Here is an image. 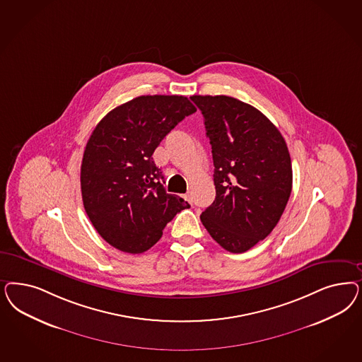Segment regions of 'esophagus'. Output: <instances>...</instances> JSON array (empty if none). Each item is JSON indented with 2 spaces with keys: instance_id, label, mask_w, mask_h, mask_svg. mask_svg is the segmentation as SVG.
I'll use <instances>...</instances> for the list:
<instances>
[{
  "instance_id": "1",
  "label": "esophagus",
  "mask_w": 362,
  "mask_h": 362,
  "mask_svg": "<svg viewBox=\"0 0 362 362\" xmlns=\"http://www.w3.org/2000/svg\"><path fill=\"white\" fill-rule=\"evenodd\" d=\"M184 197H185V199H187V202H190V204L193 202V199H192V194H190V193H187Z\"/></svg>"
}]
</instances>
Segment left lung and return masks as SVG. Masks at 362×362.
<instances>
[{
	"instance_id": "1",
	"label": "left lung",
	"mask_w": 362,
	"mask_h": 362,
	"mask_svg": "<svg viewBox=\"0 0 362 362\" xmlns=\"http://www.w3.org/2000/svg\"><path fill=\"white\" fill-rule=\"evenodd\" d=\"M214 163L216 199L201 222L232 253L268 237L292 192L291 154L280 130L255 106L229 95H192Z\"/></svg>"
}]
</instances>
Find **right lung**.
Instances as JSON below:
<instances>
[{
  "mask_svg": "<svg viewBox=\"0 0 362 362\" xmlns=\"http://www.w3.org/2000/svg\"><path fill=\"white\" fill-rule=\"evenodd\" d=\"M196 110L185 95H140L110 110L94 128L82 157V202L107 244L144 253L177 213L190 208L165 192L152 156L165 136Z\"/></svg>",
  "mask_w": 362,
  "mask_h": 362,
  "instance_id": "add662e5",
  "label": "right lung"
}]
</instances>
